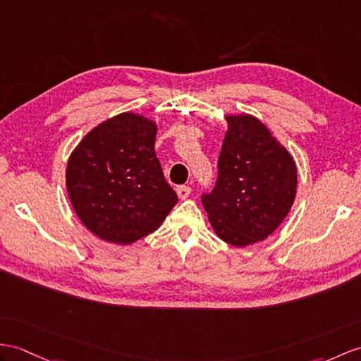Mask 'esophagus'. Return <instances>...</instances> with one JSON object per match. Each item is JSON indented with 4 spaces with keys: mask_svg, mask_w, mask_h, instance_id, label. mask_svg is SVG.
<instances>
[{
    "mask_svg": "<svg viewBox=\"0 0 361 361\" xmlns=\"http://www.w3.org/2000/svg\"><path fill=\"white\" fill-rule=\"evenodd\" d=\"M176 192H178L179 199H187L190 195H191V188L187 187V185H179L178 188H176Z\"/></svg>",
    "mask_w": 361,
    "mask_h": 361,
    "instance_id": "1",
    "label": "esophagus"
}]
</instances>
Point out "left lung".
I'll list each match as a JSON object with an SVG mask.
<instances>
[{"label":"left lung","instance_id":"8db88e82","mask_svg":"<svg viewBox=\"0 0 361 361\" xmlns=\"http://www.w3.org/2000/svg\"><path fill=\"white\" fill-rule=\"evenodd\" d=\"M225 119L216 187L202 195V205L214 233L243 248L267 239L283 222L295 199L297 166L257 118L235 114Z\"/></svg>","mask_w":361,"mask_h":361}]
</instances>
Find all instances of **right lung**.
Listing matches in <instances>:
<instances>
[{
    "instance_id": "obj_1",
    "label": "right lung",
    "mask_w": 361,
    "mask_h": 361,
    "mask_svg": "<svg viewBox=\"0 0 361 361\" xmlns=\"http://www.w3.org/2000/svg\"><path fill=\"white\" fill-rule=\"evenodd\" d=\"M157 126L126 111L87 133L67 162L66 185L82 225L130 245L156 231L178 204L154 153Z\"/></svg>"
}]
</instances>
